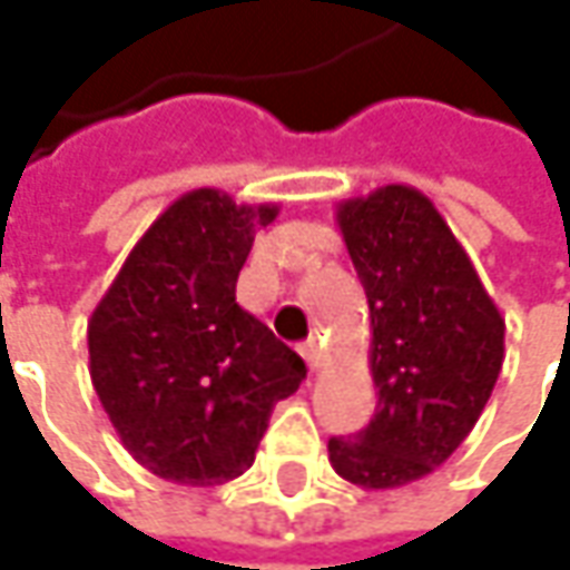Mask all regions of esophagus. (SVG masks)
I'll return each mask as SVG.
<instances>
[{"mask_svg": "<svg viewBox=\"0 0 570 570\" xmlns=\"http://www.w3.org/2000/svg\"><path fill=\"white\" fill-rule=\"evenodd\" d=\"M301 355H304V362L311 364V371H317L320 364H323V345L317 340H307L301 345Z\"/></svg>", "mask_w": 570, "mask_h": 570, "instance_id": "obj_1", "label": "esophagus"}]
</instances>
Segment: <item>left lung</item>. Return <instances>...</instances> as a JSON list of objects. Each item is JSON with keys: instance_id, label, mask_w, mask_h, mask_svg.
<instances>
[{"instance_id": "left-lung-1", "label": "left lung", "mask_w": 570, "mask_h": 570, "mask_svg": "<svg viewBox=\"0 0 570 570\" xmlns=\"http://www.w3.org/2000/svg\"><path fill=\"white\" fill-rule=\"evenodd\" d=\"M371 311L377 412L330 438V463L362 489H400L466 441L504 364V317L425 193L403 184L336 206Z\"/></svg>"}]
</instances>
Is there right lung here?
<instances>
[{"label":"right lung","mask_w":570,"mask_h":570,"mask_svg":"<svg viewBox=\"0 0 570 570\" xmlns=\"http://www.w3.org/2000/svg\"><path fill=\"white\" fill-rule=\"evenodd\" d=\"M278 206L193 189L151 222L88 320V371L136 463L180 485L253 466L273 405L307 367L247 314L237 275Z\"/></svg>","instance_id":"1"}]
</instances>
